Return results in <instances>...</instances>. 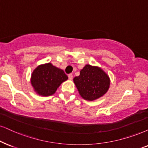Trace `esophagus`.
I'll return each mask as SVG.
<instances>
[{"label": "esophagus", "instance_id": "34e87169", "mask_svg": "<svg viewBox=\"0 0 148 148\" xmlns=\"http://www.w3.org/2000/svg\"><path fill=\"white\" fill-rule=\"evenodd\" d=\"M68 78H69V79H70V80H72V78H73L72 74H69V75H68Z\"/></svg>", "mask_w": 148, "mask_h": 148}]
</instances>
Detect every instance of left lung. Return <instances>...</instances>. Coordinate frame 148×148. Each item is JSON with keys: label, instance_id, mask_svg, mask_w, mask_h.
Returning a JSON list of instances; mask_svg holds the SVG:
<instances>
[{"label": "left lung", "instance_id": "1", "mask_svg": "<svg viewBox=\"0 0 148 148\" xmlns=\"http://www.w3.org/2000/svg\"><path fill=\"white\" fill-rule=\"evenodd\" d=\"M74 83L84 100L93 101L103 96L110 87L109 76L98 66L86 65L80 75L74 78Z\"/></svg>", "mask_w": 148, "mask_h": 148}]
</instances>
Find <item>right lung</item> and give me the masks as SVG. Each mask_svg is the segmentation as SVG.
<instances>
[{"mask_svg":"<svg viewBox=\"0 0 148 148\" xmlns=\"http://www.w3.org/2000/svg\"><path fill=\"white\" fill-rule=\"evenodd\" d=\"M68 79L63 70L51 63L38 65L31 77V85L37 94L42 96H52L61 84Z\"/></svg>","mask_w":148,"mask_h":148,"instance_id":"right-lung-1","label":"right lung"}]
</instances>
